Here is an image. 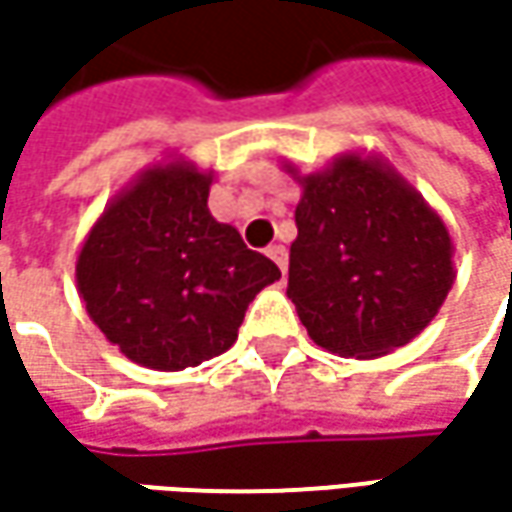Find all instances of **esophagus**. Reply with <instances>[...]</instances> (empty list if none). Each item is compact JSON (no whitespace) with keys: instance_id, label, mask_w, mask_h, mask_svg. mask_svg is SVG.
<instances>
[{"instance_id":"34e87169","label":"esophagus","mask_w":512,"mask_h":512,"mask_svg":"<svg viewBox=\"0 0 512 512\" xmlns=\"http://www.w3.org/2000/svg\"><path fill=\"white\" fill-rule=\"evenodd\" d=\"M267 256L279 265L282 273H287V247L285 245H270L267 247Z\"/></svg>"}]
</instances>
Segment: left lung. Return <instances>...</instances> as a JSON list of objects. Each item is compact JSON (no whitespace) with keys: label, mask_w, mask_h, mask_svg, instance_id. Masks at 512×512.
<instances>
[{"label":"left lung","mask_w":512,"mask_h":512,"mask_svg":"<svg viewBox=\"0 0 512 512\" xmlns=\"http://www.w3.org/2000/svg\"><path fill=\"white\" fill-rule=\"evenodd\" d=\"M287 173L302 185L287 296L307 336L350 359L416 339L456 279L442 216L379 156L342 153L322 173Z\"/></svg>","instance_id":"8db88e82"}]
</instances>
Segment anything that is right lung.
<instances>
[{"mask_svg": "<svg viewBox=\"0 0 512 512\" xmlns=\"http://www.w3.org/2000/svg\"><path fill=\"white\" fill-rule=\"evenodd\" d=\"M213 170L185 159L142 170L90 227L76 287L130 362L185 370L225 353L247 305L282 273L210 216Z\"/></svg>", "mask_w": 512, "mask_h": 512, "instance_id": "1", "label": "right lung"}]
</instances>
